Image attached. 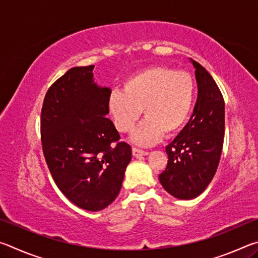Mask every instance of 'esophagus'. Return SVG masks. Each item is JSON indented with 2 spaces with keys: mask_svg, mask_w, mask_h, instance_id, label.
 Masks as SVG:
<instances>
[{
  "mask_svg": "<svg viewBox=\"0 0 258 258\" xmlns=\"http://www.w3.org/2000/svg\"><path fill=\"white\" fill-rule=\"evenodd\" d=\"M132 152H133V156L134 157H141V156H147L148 154H149V152L148 151H146V150H141V149H139V148H133L132 149Z\"/></svg>",
  "mask_w": 258,
  "mask_h": 258,
  "instance_id": "34e87169",
  "label": "esophagus"
}]
</instances>
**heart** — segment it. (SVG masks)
<instances>
[{"instance_id":"b5f03b06","label":"heart","mask_w":258,"mask_h":258,"mask_svg":"<svg viewBox=\"0 0 258 258\" xmlns=\"http://www.w3.org/2000/svg\"><path fill=\"white\" fill-rule=\"evenodd\" d=\"M195 89L189 73L164 66L149 67L126 78L124 91H112L109 111L117 130L130 133L142 110L146 119L135 131L133 141L149 146L163 134L171 137L181 130L194 106Z\"/></svg>"}]
</instances>
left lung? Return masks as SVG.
I'll list each match as a JSON object with an SVG mask.
<instances>
[{
	"instance_id": "1",
	"label": "left lung",
	"mask_w": 258,
	"mask_h": 258,
	"mask_svg": "<svg viewBox=\"0 0 258 258\" xmlns=\"http://www.w3.org/2000/svg\"><path fill=\"white\" fill-rule=\"evenodd\" d=\"M198 99L189 123L166 147L168 157L159 174L164 189L178 199L198 197L215 175L224 140V99L206 69L192 60Z\"/></svg>"
}]
</instances>
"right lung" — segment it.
I'll return each mask as SVG.
<instances>
[{
    "mask_svg": "<svg viewBox=\"0 0 258 258\" xmlns=\"http://www.w3.org/2000/svg\"><path fill=\"white\" fill-rule=\"evenodd\" d=\"M94 66L74 67L45 94L41 141L47 167L59 190L80 208L97 212L118 196L132 148L109 113L108 87L93 83Z\"/></svg>",
    "mask_w": 258,
    "mask_h": 258,
    "instance_id": "add662e5",
    "label": "right lung"
}]
</instances>
